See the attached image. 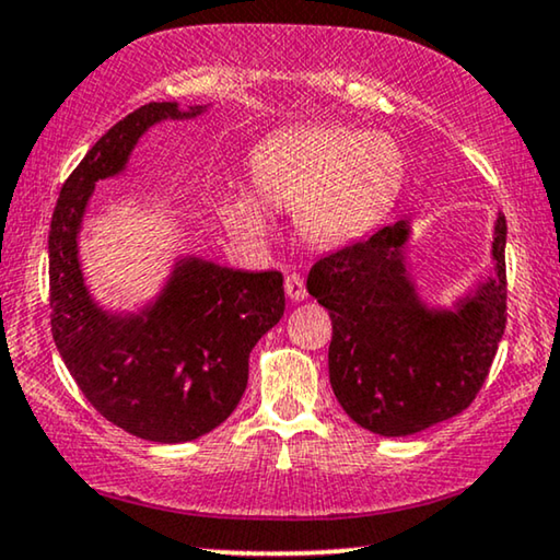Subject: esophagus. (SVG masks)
Wrapping results in <instances>:
<instances>
[{
	"mask_svg": "<svg viewBox=\"0 0 560 560\" xmlns=\"http://www.w3.org/2000/svg\"><path fill=\"white\" fill-rule=\"evenodd\" d=\"M284 289H287L289 300H292V302L307 300V287H304V279L300 273H289L287 281H284Z\"/></svg>",
	"mask_w": 560,
	"mask_h": 560,
	"instance_id": "34e87169",
	"label": "esophagus"
}]
</instances>
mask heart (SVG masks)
Segmentation results:
<instances>
[{
	"instance_id": "obj_1",
	"label": "heart",
	"mask_w": 560,
	"mask_h": 560,
	"mask_svg": "<svg viewBox=\"0 0 560 560\" xmlns=\"http://www.w3.org/2000/svg\"><path fill=\"white\" fill-rule=\"evenodd\" d=\"M255 194L235 189L220 212L230 233L248 243L271 233L266 207L294 212L302 241L323 250L363 241L389 218L405 186L397 140L346 125H304L276 132L250 155Z\"/></svg>"
}]
</instances>
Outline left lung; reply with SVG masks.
Here are the masks:
<instances>
[{
    "instance_id": "1",
    "label": "left lung",
    "mask_w": 560,
    "mask_h": 560,
    "mask_svg": "<svg viewBox=\"0 0 560 560\" xmlns=\"http://www.w3.org/2000/svg\"><path fill=\"white\" fill-rule=\"evenodd\" d=\"M412 222L312 266L307 289L330 310V384L346 415L384 438L415 435L464 412L487 382L506 325V220L497 214L494 273L451 307L430 304L409 264Z\"/></svg>"
}]
</instances>
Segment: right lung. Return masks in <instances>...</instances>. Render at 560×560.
Segmentation results:
<instances>
[{"label": "right lung", "mask_w": 560, "mask_h": 560, "mask_svg": "<svg viewBox=\"0 0 560 560\" xmlns=\"http://www.w3.org/2000/svg\"><path fill=\"white\" fill-rule=\"evenodd\" d=\"M205 107L151 102L109 128L61 186L50 220V330L73 382L112 424L153 443L197 441L233 415L256 342L284 315L279 271L178 256L143 307L107 310L89 292L79 235L96 182L128 168L138 140Z\"/></svg>", "instance_id": "add662e5"}]
</instances>
